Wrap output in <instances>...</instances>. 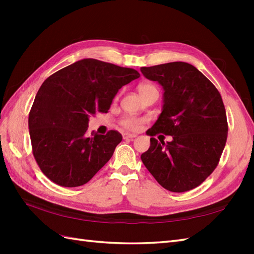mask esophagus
Returning <instances> with one entry per match:
<instances>
[{"label":"esophagus","mask_w":254,"mask_h":254,"mask_svg":"<svg viewBox=\"0 0 254 254\" xmlns=\"http://www.w3.org/2000/svg\"><path fill=\"white\" fill-rule=\"evenodd\" d=\"M122 136H123V138H124V139H128V138H134V137H136L135 134H131V133H123V134H122Z\"/></svg>","instance_id":"obj_1"}]
</instances>
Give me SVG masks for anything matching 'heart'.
<instances>
[{
	"label": "heart",
	"instance_id": "heart-1",
	"mask_svg": "<svg viewBox=\"0 0 254 254\" xmlns=\"http://www.w3.org/2000/svg\"><path fill=\"white\" fill-rule=\"evenodd\" d=\"M154 87H155V86L152 85V84L144 83V84H141L138 86V91H139V94H141V93H143V91L147 90L149 88H154ZM142 123H143L142 119H138V118H135V117H126L121 120L122 127L127 128V130H132V131L139 128V127L142 126Z\"/></svg>",
	"mask_w": 254,
	"mask_h": 254
}]
</instances>
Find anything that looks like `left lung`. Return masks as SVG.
Returning a JSON list of instances; mask_svg holds the SVG:
<instances>
[{
	"label": "left lung",
	"instance_id": "obj_1",
	"mask_svg": "<svg viewBox=\"0 0 254 254\" xmlns=\"http://www.w3.org/2000/svg\"><path fill=\"white\" fill-rule=\"evenodd\" d=\"M141 72L165 90L163 111L146 132L152 136L150 146L141 159L166 190L190 191L215 170L225 148L228 123L222 96L186 62L142 67ZM159 132L172 136L173 141L158 142L153 136Z\"/></svg>",
	"mask_w": 254,
	"mask_h": 254
}]
</instances>
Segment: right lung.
I'll use <instances>...</instances> for the list:
<instances>
[{"label":"right lung","mask_w":254,"mask_h":254,"mask_svg":"<svg viewBox=\"0 0 254 254\" xmlns=\"http://www.w3.org/2000/svg\"><path fill=\"white\" fill-rule=\"evenodd\" d=\"M139 77L135 69L84 59L50 75L29 112L32 154L44 175L64 188L87 183L112 157L122 135H87L89 118L107 113L118 90Z\"/></svg>","instance_id":"add662e5"}]
</instances>
